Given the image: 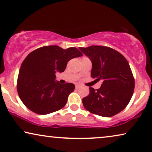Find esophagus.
<instances>
[{"label":"esophagus","mask_w":152,"mask_h":152,"mask_svg":"<svg viewBox=\"0 0 152 152\" xmlns=\"http://www.w3.org/2000/svg\"><path fill=\"white\" fill-rule=\"evenodd\" d=\"M80 85H76V89H80Z\"/></svg>","instance_id":"obj_1"}]
</instances>
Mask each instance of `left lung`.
I'll use <instances>...</instances> for the list:
<instances>
[{
  "instance_id": "left-lung-1",
  "label": "left lung",
  "mask_w": 152,
  "mask_h": 152,
  "mask_svg": "<svg viewBox=\"0 0 152 152\" xmlns=\"http://www.w3.org/2000/svg\"><path fill=\"white\" fill-rule=\"evenodd\" d=\"M79 50L91 60V77L95 80H102L96 90L89 87V95L83 98L85 108L104 117L118 114L129 102L135 86L127 61L121 53L108 47L92 45Z\"/></svg>"
}]
</instances>
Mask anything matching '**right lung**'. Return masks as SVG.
Returning <instances> with one entry per match:
<instances>
[{"instance_id":"obj_1","label":"right lung","mask_w":152,"mask_h":152,"mask_svg":"<svg viewBox=\"0 0 152 152\" xmlns=\"http://www.w3.org/2000/svg\"><path fill=\"white\" fill-rule=\"evenodd\" d=\"M83 54L76 48L66 50L57 45L45 46L31 52L20 66L17 91L23 104L40 115L61 110L75 89L73 83L56 81V72L65 71L67 62Z\"/></svg>"}]
</instances>
